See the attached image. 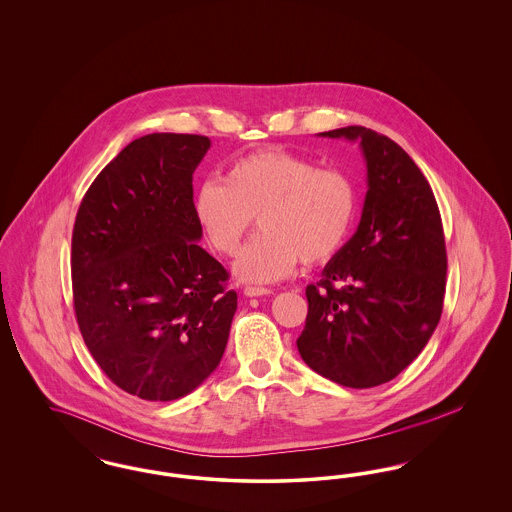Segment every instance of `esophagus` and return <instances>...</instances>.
Here are the masks:
<instances>
[{
  "label": "esophagus",
  "mask_w": 512,
  "mask_h": 512,
  "mask_svg": "<svg viewBox=\"0 0 512 512\" xmlns=\"http://www.w3.org/2000/svg\"><path fill=\"white\" fill-rule=\"evenodd\" d=\"M244 293L247 297H263V295H270L272 290H268V288H257V286H245Z\"/></svg>",
  "instance_id": "1"
}]
</instances>
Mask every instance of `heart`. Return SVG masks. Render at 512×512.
<instances>
[{"instance_id":"obj_1","label":"heart","mask_w":512,"mask_h":512,"mask_svg":"<svg viewBox=\"0 0 512 512\" xmlns=\"http://www.w3.org/2000/svg\"><path fill=\"white\" fill-rule=\"evenodd\" d=\"M194 213L224 257L240 249L257 217L261 234L245 245L234 272L244 282L270 284L288 278L299 261L315 267L340 253L357 213V188L338 169H317L286 149H263L234 161L222 182H203Z\"/></svg>"}]
</instances>
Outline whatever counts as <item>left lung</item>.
<instances>
[{
	"mask_svg": "<svg viewBox=\"0 0 512 512\" xmlns=\"http://www.w3.org/2000/svg\"><path fill=\"white\" fill-rule=\"evenodd\" d=\"M359 142L368 192L357 232L307 286L301 359L355 390L393 380L438 326L447 274L434 192L407 151L365 126L322 132Z\"/></svg>",
	"mask_w": 512,
	"mask_h": 512,
	"instance_id": "1",
	"label": "left lung"
}]
</instances>
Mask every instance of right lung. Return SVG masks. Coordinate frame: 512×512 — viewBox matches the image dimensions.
<instances>
[{"label":"right lung","mask_w":512,"mask_h":512,"mask_svg":"<svg viewBox=\"0 0 512 512\" xmlns=\"http://www.w3.org/2000/svg\"><path fill=\"white\" fill-rule=\"evenodd\" d=\"M197 134H147L84 195L73 228L74 315L107 378L146 401L194 391L219 366L238 295L201 245Z\"/></svg>","instance_id":"right-lung-1"}]
</instances>
